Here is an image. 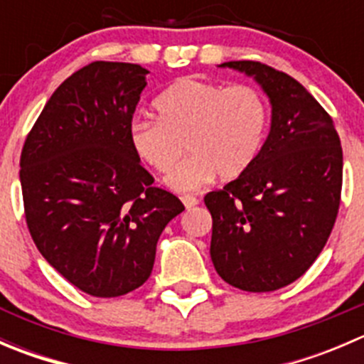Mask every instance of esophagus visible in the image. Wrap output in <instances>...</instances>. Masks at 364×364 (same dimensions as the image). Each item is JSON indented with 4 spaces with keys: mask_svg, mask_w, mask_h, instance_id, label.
I'll use <instances>...</instances> for the list:
<instances>
[{
    "mask_svg": "<svg viewBox=\"0 0 364 364\" xmlns=\"http://www.w3.org/2000/svg\"><path fill=\"white\" fill-rule=\"evenodd\" d=\"M181 200H183V204H185L186 209H192L193 205L199 204V199H197V197H193V196H185Z\"/></svg>",
    "mask_w": 364,
    "mask_h": 364,
    "instance_id": "esophagus-1",
    "label": "esophagus"
}]
</instances>
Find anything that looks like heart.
Returning a JSON list of instances; mask_svg holds the SVG:
<instances>
[{"mask_svg": "<svg viewBox=\"0 0 364 364\" xmlns=\"http://www.w3.org/2000/svg\"><path fill=\"white\" fill-rule=\"evenodd\" d=\"M159 119L137 117L128 127L134 155L159 174H168L183 155L190 159L167 178V186L188 192L216 174L222 181L243 176L259 155L267 130V104L255 87H225L181 79L155 100Z\"/></svg>", "mask_w": 364, "mask_h": 364, "instance_id": "heart-1", "label": "heart"}]
</instances>
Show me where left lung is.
Wrapping results in <instances>:
<instances>
[{"label": "left lung", "mask_w": 364, "mask_h": 364, "mask_svg": "<svg viewBox=\"0 0 364 364\" xmlns=\"http://www.w3.org/2000/svg\"><path fill=\"white\" fill-rule=\"evenodd\" d=\"M269 98L271 127L252 167L204 197L213 216L216 273L232 287L269 292L306 273L338 215L340 137L329 114L291 75L257 61H229Z\"/></svg>", "instance_id": "obj_1"}]
</instances>
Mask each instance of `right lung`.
Segmentation results:
<instances>
[{
    "instance_id": "add662e5",
    "label": "right lung",
    "mask_w": 364,
    "mask_h": 364,
    "mask_svg": "<svg viewBox=\"0 0 364 364\" xmlns=\"http://www.w3.org/2000/svg\"><path fill=\"white\" fill-rule=\"evenodd\" d=\"M148 70L95 61L53 93L21 155L28 229L43 259L95 297L141 287L165 225L185 209L153 186L128 127Z\"/></svg>"
}]
</instances>
